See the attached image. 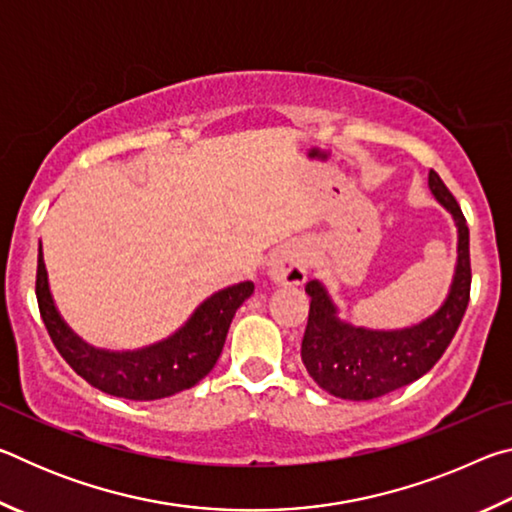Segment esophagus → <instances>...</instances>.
Masks as SVG:
<instances>
[{"instance_id": "34e87169", "label": "esophagus", "mask_w": 512, "mask_h": 512, "mask_svg": "<svg viewBox=\"0 0 512 512\" xmlns=\"http://www.w3.org/2000/svg\"><path fill=\"white\" fill-rule=\"evenodd\" d=\"M268 275L275 284L298 287L307 280V248L302 244H284L268 257Z\"/></svg>"}]
</instances>
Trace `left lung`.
<instances>
[{
    "label": "left lung",
    "mask_w": 512,
    "mask_h": 512,
    "mask_svg": "<svg viewBox=\"0 0 512 512\" xmlns=\"http://www.w3.org/2000/svg\"><path fill=\"white\" fill-rule=\"evenodd\" d=\"M433 196L454 216L458 228V264L452 291L431 318L420 325L377 332L352 327L336 318V307L318 280L307 282L309 320L300 357L316 384L341 400H375L397 391L436 366L452 343L470 305V228L456 198L436 171H429Z\"/></svg>",
    "instance_id": "obj_1"
}]
</instances>
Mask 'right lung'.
I'll return each instance as SVG.
<instances>
[{
    "mask_svg": "<svg viewBox=\"0 0 512 512\" xmlns=\"http://www.w3.org/2000/svg\"><path fill=\"white\" fill-rule=\"evenodd\" d=\"M253 291V282L223 289L207 298L169 339L133 352H108L83 343L60 318L49 293L42 246L38 253V307L60 357L88 384L124 400H160L198 384L221 357L235 311Z\"/></svg>",
    "mask_w": 512,
    "mask_h": 512,
    "instance_id": "1",
    "label": "right lung"
}]
</instances>
